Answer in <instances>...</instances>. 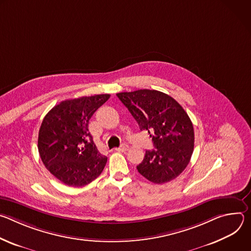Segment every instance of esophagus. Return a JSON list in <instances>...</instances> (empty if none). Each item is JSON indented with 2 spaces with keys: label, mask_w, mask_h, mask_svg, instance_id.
<instances>
[{
  "label": "esophagus",
  "mask_w": 251,
  "mask_h": 251,
  "mask_svg": "<svg viewBox=\"0 0 251 251\" xmlns=\"http://www.w3.org/2000/svg\"><path fill=\"white\" fill-rule=\"evenodd\" d=\"M127 150H128V146L127 145H122L119 148H115V151H117V152H125Z\"/></svg>",
  "instance_id": "obj_1"
}]
</instances>
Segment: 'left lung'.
Returning <instances> with one entry per match:
<instances>
[{"mask_svg": "<svg viewBox=\"0 0 251 251\" xmlns=\"http://www.w3.org/2000/svg\"><path fill=\"white\" fill-rule=\"evenodd\" d=\"M117 96L140 130L148 131L156 148L146 151L138 172L154 184L174 180L186 169L194 151V127L187 112L173 97L158 90L140 89Z\"/></svg>", "mask_w": 251, "mask_h": 251, "instance_id": "1", "label": "left lung"}]
</instances>
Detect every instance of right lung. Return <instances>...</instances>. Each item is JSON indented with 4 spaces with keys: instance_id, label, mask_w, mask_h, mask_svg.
Masks as SVG:
<instances>
[{
    "instance_id": "obj_1",
    "label": "right lung",
    "mask_w": 251,
    "mask_h": 251,
    "mask_svg": "<svg viewBox=\"0 0 251 251\" xmlns=\"http://www.w3.org/2000/svg\"><path fill=\"white\" fill-rule=\"evenodd\" d=\"M109 97L98 94L64 100L45 116L39 132V153L46 168L64 185L83 187L102 173L107 157L97 150L88 123Z\"/></svg>"
}]
</instances>
